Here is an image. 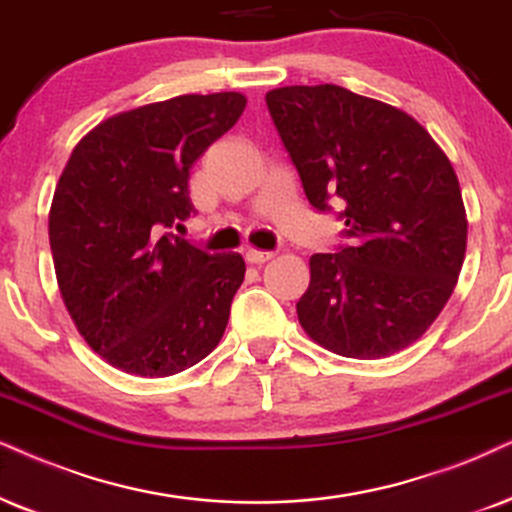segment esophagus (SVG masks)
I'll return each instance as SVG.
<instances>
[{
  "label": "esophagus",
  "mask_w": 512,
  "mask_h": 512,
  "mask_svg": "<svg viewBox=\"0 0 512 512\" xmlns=\"http://www.w3.org/2000/svg\"><path fill=\"white\" fill-rule=\"evenodd\" d=\"M271 257H274V252H267V250H255V248L245 250V260H248L250 264H264V262H269Z\"/></svg>",
  "instance_id": "1"
}]
</instances>
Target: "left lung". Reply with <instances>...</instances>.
<instances>
[{
    "instance_id": "8db88e82",
    "label": "left lung",
    "mask_w": 512,
    "mask_h": 512,
    "mask_svg": "<svg viewBox=\"0 0 512 512\" xmlns=\"http://www.w3.org/2000/svg\"><path fill=\"white\" fill-rule=\"evenodd\" d=\"M267 106L309 203H345L349 245L312 255L300 326L340 357L401 352L432 326L463 267L454 165L409 113L338 84L271 89Z\"/></svg>"
}]
</instances>
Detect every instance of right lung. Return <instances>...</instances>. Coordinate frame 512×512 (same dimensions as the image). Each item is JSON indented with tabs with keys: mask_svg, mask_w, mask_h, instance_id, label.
I'll return each mask as SVG.
<instances>
[{
	"mask_svg": "<svg viewBox=\"0 0 512 512\" xmlns=\"http://www.w3.org/2000/svg\"><path fill=\"white\" fill-rule=\"evenodd\" d=\"M241 92L184 94L103 120L77 141L49 210L56 281L87 345L167 378L219 345L245 262L167 234L191 215L189 170L241 118Z\"/></svg>",
	"mask_w": 512,
	"mask_h": 512,
	"instance_id": "right-lung-1",
	"label": "right lung"
}]
</instances>
